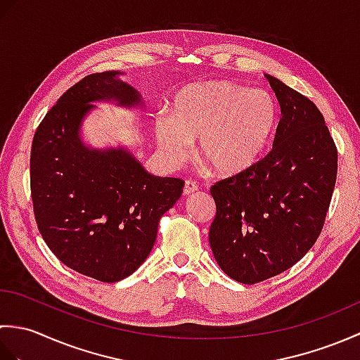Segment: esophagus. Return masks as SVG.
<instances>
[{"mask_svg":"<svg viewBox=\"0 0 360 360\" xmlns=\"http://www.w3.org/2000/svg\"><path fill=\"white\" fill-rule=\"evenodd\" d=\"M195 192H198V186H196V182L187 179V181H186V184H184V195L187 196V195H192V193H195Z\"/></svg>","mask_w":360,"mask_h":360,"instance_id":"obj_1","label":"esophagus"}]
</instances>
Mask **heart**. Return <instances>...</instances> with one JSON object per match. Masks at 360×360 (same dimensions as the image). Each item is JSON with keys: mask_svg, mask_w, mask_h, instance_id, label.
Masks as SVG:
<instances>
[{"mask_svg": "<svg viewBox=\"0 0 360 360\" xmlns=\"http://www.w3.org/2000/svg\"><path fill=\"white\" fill-rule=\"evenodd\" d=\"M277 128V103L263 88L229 80L190 83L174 94L170 116L160 114L155 134L168 162L186 160L198 139L196 155L219 176L254 167Z\"/></svg>", "mask_w": 360, "mask_h": 360, "instance_id": "1", "label": "heart"}]
</instances>
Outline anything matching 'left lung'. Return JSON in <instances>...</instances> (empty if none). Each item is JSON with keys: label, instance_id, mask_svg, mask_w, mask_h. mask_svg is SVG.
I'll return each instance as SVG.
<instances>
[{"label": "left lung", "instance_id": "left-lung-1", "mask_svg": "<svg viewBox=\"0 0 360 360\" xmlns=\"http://www.w3.org/2000/svg\"><path fill=\"white\" fill-rule=\"evenodd\" d=\"M281 117L272 150L218 181L209 241L229 277L255 285L292 267L322 232L338 178V148L308 97L266 75Z\"/></svg>", "mask_w": 360, "mask_h": 360}]
</instances>
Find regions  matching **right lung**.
<instances>
[{
  "label": "right lung",
  "mask_w": 360,
  "mask_h": 360,
  "mask_svg": "<svg viewBox=\"0 0 360 360\" xmlns=\"http://www.w3.org/2000/svg\"><path fill=\"white\" fill-rule=\"evenodd\" d=\"M103 71L83 77L38 125L30 148V196L44 243L75 272L103 283L127 278L155 246L158 226L182 195L184 181L156 178L124 150L96 151L80 142L89 102H139Z\"/></svg>",
  "instance_id": "1"
}]
</instances>
